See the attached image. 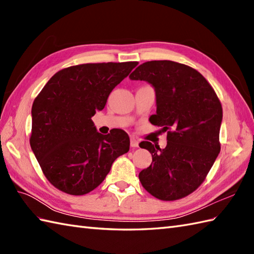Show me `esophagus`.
<instances>
[{
  "label": "esophagus",
  "instance_id": "obj_1",
  "mask_svg": "<svg viewBox=\"0 0 254 254\" xmlns=\"http://www.w3.org/2000/svg\"><path fill=\"white\" fill-rule=\"evenodd\" d=\"M131 147L133 148H136L138 147V141L135 138V137H131Z\"/></svg>",
  "mask_w": 254,
  "mask_h": 254
}]
</instances>
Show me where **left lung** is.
<instances>
[{
    "label": "left lung",
    "mask_w": 254,
    "mask_h": 254,
    "mask_svg": "<svg viewBox=\"0 0 254 254\" xmlns=\"http://www.w3.org/2000/svg\"><path fill=\"white\" fill-rule=\"evenodd\" d=\"M128 77L153 86L157 108L150 122L167 131L163 149L150 142L139 144L153 157L139 181L163 201L185 197L201 186L220 152L218 97L201 73L174 61L145 62Z\"/></svg>",
    "instance_id": "left-lung-1"
}]
</instances>
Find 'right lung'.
Returning a JSON list of instances; mask_svg holds the SVG:
<instances>
[{
  "label": "right lung",
  "mask_w": 254,
  "mask_h": 254,
  "mask_svg": "<svg viewBox=\"0 0 254 254\" xmlns=\"http://www.w3.org/2000/svg\"><path fill=\"white\" fill-rule=\"evenodd\" d=\"M137 62L87 63L56 73L31 108L30 146L46 178L72 195L93 191L130 149L120 128L102 135L91 120Z\"/></svg>",
  "instance_id": "obj_1"
}]
</instances>
